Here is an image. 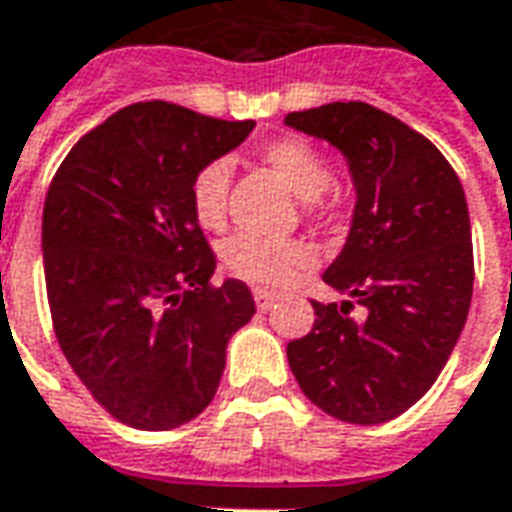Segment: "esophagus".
<instances>
[{
    "mask_svg": "<svg viewBox=\"0 0 512 512\" xmlns=\"http://www.w3.org/2000/svg\"><path fill=\"white\" fill-rule=\"evenodd\" d=\"M274 302H277V293H271V291H263V288H257V291H255V305H257V310H263V313H266L268 307L274 305Z\"/></svg>",
    "mask_w": 512,
    "mask_h": 512,
    "instance_id": "34e87169",
    "label": "esophagus"
}]
</instances>
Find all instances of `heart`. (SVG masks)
<instances>
[{
  "label": "heart",
  "instance_id": "1",
  "mask_svg": "<svg viewBox=\"0 0 512 512\" xmlns=\"http://www.w3.org/2000/svg\"><path fill=\"white\" fill-rule=\"evenodd\" d=\"M263 160L310 210L321 205V196L335 185L330 160L316 146L299 138L268 144L263 149ZM227 196H230V166L227 160H210L191 177V188H188V202L196 224L205 230H221L227 224ZM316 260V246L302 238L268 241L257 235H232L221 246V263L232 277L260 288H282L299 271L316 266Z\"/></svg>",
  "mask_w": 512,
  "mask_h": 512
}]
</instances>
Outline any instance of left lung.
I'll return each mask as SVG.
<instances>
[{"instance_id":"1","label":"left lung","mask_w":512,"mask_h":512,"mask_svg":"<svg viewBox=\"0 0 512 512\" xmlns=\"http://www.w3.org/2000/svg\"><path fill=\"white\" fill-rule=\"evenodd\" d=\"M285 124L338 146L357 188L352 230L324 282L352 302H313L288 343L299 388L349 424L402 416L430 391L466 324L474 285L463 185L438 146L366 102L288 113ZM355 304L363 317H352Z\"/></svg>"}]
</instances>
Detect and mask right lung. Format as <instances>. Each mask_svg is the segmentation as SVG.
<instances>
[{
    "mask_svg": "<svg viewBox=\"0 0 512 512\" xmlns=\"http://www.w3.org/2000/svg\"><path fill=\"white\" fill-rule=\"evenodd\" d=\"M255 121L171 102L121 107L71 146L44 202V277L57 343L113 418L174 430L219 391L227 341L255 316L246 282L213 285L216 255L191 177Z\"/></svg>",
    "mask_w": 512,
    "mask_h": 512,
    "instance_id": "add662e5",
    "label": "right lung"
}]
</instances>
